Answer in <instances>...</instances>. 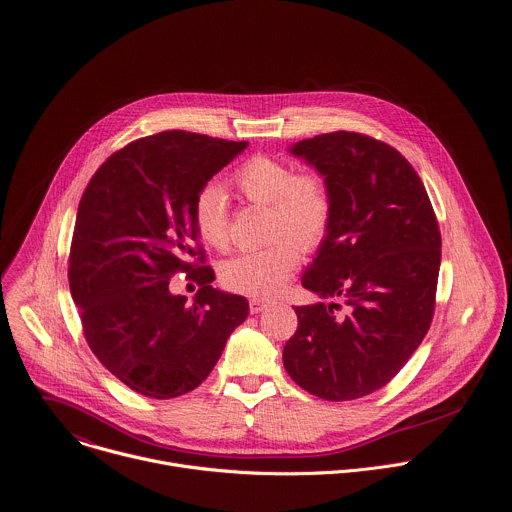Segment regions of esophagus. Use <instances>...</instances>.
Masks as SVG:
<instances>
[{
  "instance_id": "esophagus-1",
  "label": "esophagus",
  "mask_w": 512,
  "mask_h": 512,
  "mask_svg": "<svg viewBox=\"0 0 512 512\" xmlns=\"http://www.w3.org/2000/svg\"><path fill=\"white\" fill-rule=\"evenodd\" d=\"M271 305V301L269 299H261V297H253V299H249V309H251V313H261L263 309H267Z\"/></svg>"
}]
</instances>
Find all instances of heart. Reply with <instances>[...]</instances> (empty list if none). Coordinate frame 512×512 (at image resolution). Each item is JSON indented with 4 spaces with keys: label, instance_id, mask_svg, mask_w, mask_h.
I'll return each mask as SVG.
<instances>
[{
    "label": "heart",
    "instance_id": "heart-1",
    "mask_svg": "<svg viewBox=\"0 0 512 512\" xmlns=\"http://www.w3.org/2000/svg\"><path fill=\"white\" fill-rule=\"evenodd\" d=\"M233 185L247 201L273 209L271 239L277 241L231 257L221 269V279L239 293L275 295L287 285L301 261L298 247L313 251L323 243L331 225L329 191L319 177L297 175L289 164L269 156H253L243 162L235 170ZM191 221L205 245L217 251L229 247L227 193L221 185L209 183L197 193Z\"/></svg>",
    "mask_w": 512,
    "mask_h": 512
}]
</instances>
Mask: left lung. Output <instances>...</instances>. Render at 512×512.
<instances>
[{
	"label": "left lung",
	"instance_id": "left-lung-1",
	"mask_svg": "<svg viewBox=\"0 0 512 512\" xmlns=\"http://www.w3.org/2000/svg\"><path fill=\"white\" fill-rule=\"evenodd\" d=\"M289 152L323 177L331 225L301 275L321 301L295 307L299 325L283 366L317 398L356 400L384 388L430 327L438 221L418 173L386 142L339 130L299 140ZM337 298L346 314L334 313Z\"/></svg>",
	"mask_w": 512,
	"mask_h": 512
}]
</instances>
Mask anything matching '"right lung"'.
<instances>
[{
  "label": "right lung",
  "mask_w": 512,
  "mask_h": 512,
  "mask_svg": "<svg viewBox=\"0 0 512 512\" xmlns=\"http://www.w3.org/2000/svg\"><path fill=\"white\" fill-rule=\"evenodd\" d=\"M247 144L158 132L114 152L80 199L70 293L94 356L142 396L168 400L201 386L247 319V299L215 289V271L191 263L205 261L193 201ZM177 270L202 285L191 306L167 289Z\"/></svg>",
  "instance_id": "add662e5"
}]
</instances>
